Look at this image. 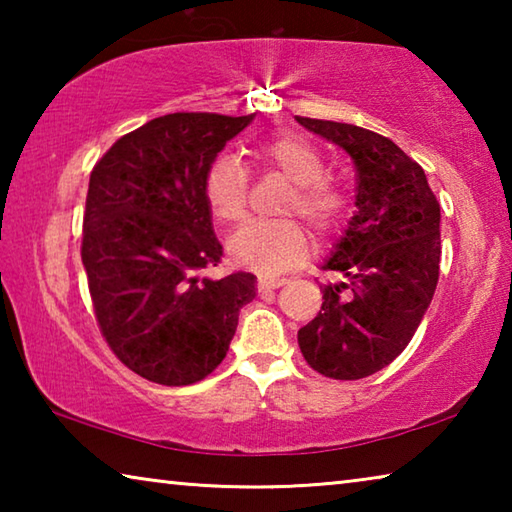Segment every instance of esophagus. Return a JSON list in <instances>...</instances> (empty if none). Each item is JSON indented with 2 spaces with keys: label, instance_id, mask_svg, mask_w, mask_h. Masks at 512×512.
I'll return each instance as SVG.
<instances>
[{
  "label": "esophagus",
  "instance_id": "34e87169",
  "mask_svg": "<svg viewBox=\"0 0 512 512\" xmlns=\"http://www.w3.org/2000/svg\"><path fill=\"white\" fill-rule=\"evenodd\" d=\"M287 284V280L284 277H275V275H259L257 280V289L259 291H273V289H280Z\"/></svg>",
  "mask_w": 512,
  "mask_h": 512
}]
</instances>
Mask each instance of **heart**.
Instances as JSON below:
<instances>
[{
    "mask_svg": "<svg viewBox=\"0 0 512 512\" xmlns=\"http://www.w3.org/2000/svg\"><path fill=\"white\" fill-rule=\"evenodd\" d=\"M253 155L264 167L277 169L293 183L284 212H298L320 235L339 225L345 196L325 178V160L314 144L298 135H280L257 144ZM203 194L216 219L223 223L239 221L248 203L244 167L230 155L216 158L207 167ZM228 253L239 266L259 273H282L307 257L309 235L296 219L253 221L230 237Z\"/></svg>",
    "mask_w": 512,
    "mask_h": 512,
    "instance_id": "b5f03b06",
    "label": "heart"
}]
</instances>
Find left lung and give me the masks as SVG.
<instances>
[{"mask_svg": "<svg viewBox=\"0 0 512 512\" xmlns=\"http://www.w3.org/2000/svg\"><path fill=\"white\" fill-rule=\"evenodd\" d=\"M350 155L357 212L325 259L318 316L300 327L302 357L332 379H363L400 357L427 314L440 268V205L418 162L361 126L296 117Z\"/></svg>", "mask_w": 512, "mask_h": 512, "instance_id": "8db88e82", "label": "left lung"}]
</instances>
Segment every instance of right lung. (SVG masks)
Listing matches in <instances>:
<instances>
[{"label":"right lung","instance_id":"right-lung-1","mask_svg":"<svg viewBox=\"0 0 512 512\" xmlns=\"http://www.w3.org/2000/svg\"><path fill=\"white\" fill-rule=\"evenodd\" d=\"M253 119L173 112L119 137L92 169L81 257L94 314L119 361L155 384L210 375L257 296L253 273L201 277L223 255L205 173Z\"/></svg>","mask_w":512,"mask_h":512}]
</instances>
